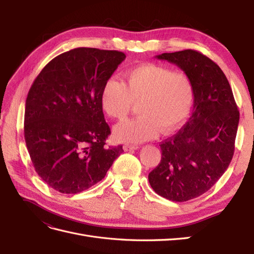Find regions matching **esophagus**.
I'll list each match as a JSON object with an SVG mask.
<instances>
[{
    "label": "esophagus",
    "instance_id": "34e87169",
    "mask_svg": "<svg viewBox=\"0 0 254 254\" xmlns=\"http://www.w3.org/2000/svg\"><path fill=\"white\" fill-rule=\"evenodd\" d=\"M139 147L136 145H130V144H125L124 145V150L125 151H131V150H135Z\"/></svg>",
    "mask_w": 254,
    "mask_h": 254
}]
</instances>
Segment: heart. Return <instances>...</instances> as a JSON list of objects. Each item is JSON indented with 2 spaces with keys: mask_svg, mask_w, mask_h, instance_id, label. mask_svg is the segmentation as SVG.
Returning <instances> with one entry per match:
<instances>
[{
  "mask_svg": "<svg viewBox=\"0 0 254 254\" xmlns=\"http://www.w3.org/2000/svg\"><path fill=\"white\" fill-rule=\"evenodd\" d=\"M125 82L107 79L101 93L104 112L111 119L127 118L134 103H139L135 119L114 128L119 141L141 143L162 133L172 132L186 121L195 98L194 83L181 70L157 64H141L124 74Z\"/></svg>",
  "mask_w": 254,
  "mask_h": 254,
  "instance_id": "b5f03b06",
  "label": "heart"
}]
</instances>
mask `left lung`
Here are the masks:
<instances>
[{
	"label": "left lung",
	"instance_id": "1",
	"mask_svg": "<svg viewBox=\"0 0 254 254\" xmlns=\"http://www.w3.org/2000/svg\"><path fill=\"white\" fill-rule=\"evenodd\" d=\"M179 66L193 80L191 117L160 144L161 162L148 175L153 190L172 201H188L209 190L224 175L234 153L240 112L221 68L194 50L156 56Z\"/></svg>",
	"mask_w": 254,
	"mask_h": 254
}]
</instances>
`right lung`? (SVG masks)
Instances as JSON below:
<instances>
[{
	"mask_svg": "<svg viewBox=\"0 0 254 254\" xmlns=\"http://www.w3.org/2000/svg\"><path fill=\"white\" fill-rule=\"evenodd\" d=\"M125 58L119 51L74 49L51 60L29 89L26 147L37 174L60 193L93 187L124 151L121 145L105 147L111 131L101 93Z\"/></svg>",
	"mask_w": 254,
	"mask_h": 254,
	"instance_id": "add662e5",
	"label": "right lung"
}]
</instances>
